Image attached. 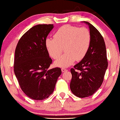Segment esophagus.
I'll list each match as a JSON object with an SVG mask.
<instances>
[{
  "instance_id": "34e87169",
  "label": "esophagus",
  "mask_w": 120,
  "mask_h": 120,
  "mask_svg": "<svg viewBox=\"0 0 120 120\" xmlns=\"http://www.w3.org/2000/svg\"><path fill=\"white\" fill-rule=\"evenodd\" d=\"M68 70L67 69L64 68H61V71H63V72H65V71H67Z\"/></svg>"
}]
</instances>
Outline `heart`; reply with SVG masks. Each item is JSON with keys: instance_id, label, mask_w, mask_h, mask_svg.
Segmentation results:
<instances>
[{"instance_id": "b5f03b06", "label": "heart", "mask_w": 120, "mask_h": 120, "mask_svg": "<svg viewBox=\"0 0 120 120\" xmlns=\"http://www.w3.org/2000/svg\"><path fill=\"white\" fill-rule=\"evenodd\" d=\"M91 36L86 27L65 25L53 35V39L46 38L45 46L49 55L53 59H58L64 49L65 54L55 62L57 67H68L75 60L83 59L90 49Z\"/></svg>"}]
</instances>
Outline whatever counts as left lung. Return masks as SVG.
<instances>
[{
    "label": "left lung",
    "instance_id": "obj_1",
    "mask_svg": "<svg viewBox=\"0 0 120 120\" xmlns=\"http://www.w3.org/2000/svg\"><path fill=\"white\" fill-rule=\"evenodd\" d=\"M84 22L89 26L91 42L86 56L71 69L70 84L73 94L81 98L91 96L99 89L108 67L104 38L93 25Z\"/></svg>",
    "mask_w": 120,
    "mask_h": 120
}]
</instances>
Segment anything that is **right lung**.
Listing matches in <instances>:
<instances>
[{"instance_id":"1","label":"right lung","mask_w":120,"mask_h":120,"mask_svg":"<svg viewBox=\"0 0 120 120\" xmlns=\"http://www.w3.org/2000/svg\"><path fill=\"white\" fill-rule=\"evenodd\" d=\"M53 24L34 26L22 35L15 49L14 72L23 92L30 98L42 100L53 93L61 70L49 69L52 60L45 40Z\"/></svg>"}]
</instances>
